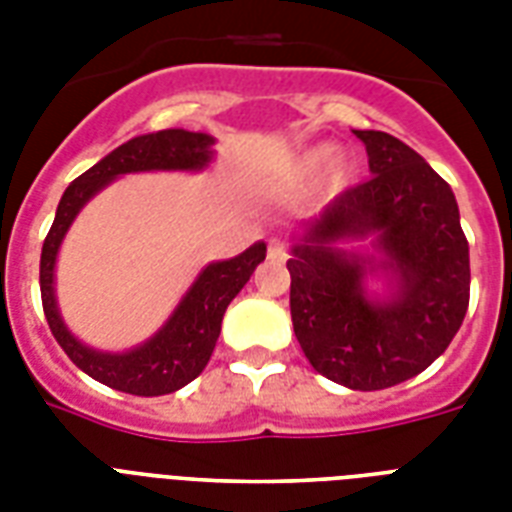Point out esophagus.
<instances>
[{"label":"esophagus","mask_w":512,"mask_h":512,"mask_svg":"<svg viewBox=\"0 0 512 512\" xmlns=\"http://www.w3.org/2000/svg\"><path fill=\"white\" fill-rule=\"evenodd\" d=\"M287 255V244L281 239H273L271 244H268V257H271V260H287Z\"/></svg>","instance_id":"1"}]
</instances>
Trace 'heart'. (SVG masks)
I'll return each instance as SVG.
<instances>
[{
  "label": "heart",
  "instance_id": "b5f03b06",
  "mask_svg": "<svg viewBox=\"0 0 512 512\" xmlns=\"http://www.w3.org/2000/svg\"><path fill=\"white\" fill-rule=\"evenodd\" d=\"M321 159H327V151H311V154L305 156L303 162H300V167H297V172H308L313 170L316 164L321 162ZM342 175V159H337V156H329V162H327V177H340Z\"/></svg>",
  "mask_w": 512,
  "mask_h": 512
}]
</instances>
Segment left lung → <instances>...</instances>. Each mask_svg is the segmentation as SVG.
<instances>
[{
    "instance_id": "left-lung-1",
    "label": "left lung",
    "mask_w": 512,
    "mask_h": 512,
    "mask_svg": "<svg viewBox=\"0 0 512 512\" xmlns=\"http://www.w3.org/2000/svg\"><path fill=\"white\" fill-rule=\"evenodd\" d=\"M369 172L329 201L287 263L289 308L305 358L350 390H382L428 369L470 303V255L452 188L417 151L388 132L356 130ZM375 236L394 295L372 301L363 279L373 258L335 240Z\"/></svg>"
}]
</instances>
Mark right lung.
<instances>
[{"instance_id":"obj_1","label":"right lung","mask_w":512,"mask_h":512,"mask_svg":"<svg viewBox=\"0 0 512 512\" xmlns=\"http://www.w3.org/2000/svg\"><path fill=\"white\" fill-rule=\"evenodd\" d=\"M212 143L204 132L162 130L151 135L127 140L124 146L100 159L95 167L79 175L68 185L58 204L52 228L42 247L39 263V287H42V308L66 356L74 361L92 380L103 382L108 388L132 393V396H164L175 393L191 380H196L207 366L215 342L220 337L223 313L233 297L239 295L255 268L265 260V244L257 241L239 257L223 263L207 265L185 292L170 321L140 348L127 353H103L92 350L76 340L66 329L55 303V260H58L60 241L79 215L87 201L106 188L114 177L127 172L148 170H204L212 162Z\"/></svg>"}]
</instances>
